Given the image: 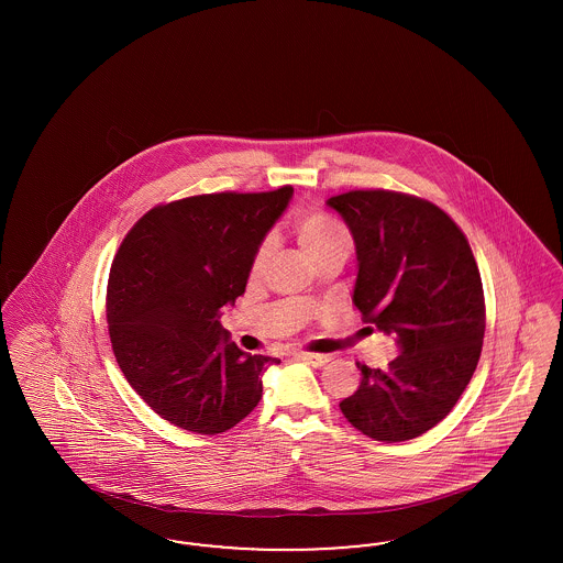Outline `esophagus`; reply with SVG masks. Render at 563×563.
Wrapping results in <instances>:
<instances>
[{"label": "esophagus", "mask_w": 563, "mask_h": 563, "mask_svg": "<svg viewBox=\"0 0 563 563\" xmlns=\"http://www.w3.org/2000/svg\"><path fill=\"white\" fill-rule=\"evenodd\" d=\"M297 361H303L312 367H322L324 363H329V356L327 354H314V352H295L294 354Z\"/></svg>", "instance_id": "34e87169"}]
</instances>
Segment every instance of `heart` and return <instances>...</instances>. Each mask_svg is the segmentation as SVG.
Masks as SVG:
<instances>
[{"instance_id":"b5f03b06","label":"heart","mask_w":563,"mask_h":563,"mask_svg":"<svg viewBox=\"0 0 563 563\" xmlns=\"http://www.w3.org/2000/svg\"><path fill=\"white\" fill-rule=\"evenodd\" d=\"M295 232H297V241L301 244V249L306 251V255L314 262L327 253H333V251H346L350 253V246H352V239H350V232L346 230V225L342 221H338L335 217H331L329 213H317L303 214L297 225H295ZM269 255V241H264L257 251H255V260H253V269H262V266L266 264Z\"/></svg>"}]
</instances>
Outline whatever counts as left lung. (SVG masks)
Segmentation results:
<instances>
[{"mask_svg": "<svg viewBox=\"0 0 563 563\" xmlns=\"http://www.w3.org/2000/svg\"><path fill=\"white\" fill-rule=\"evenodd\" d=\"M327 207L356 246L354 306L401 350L386 369L356 363L361 386L340 409L375 441L416 439L454 409L482 356L485 301L471 244L450 214L399 191L354 189Z\"/></svg>", "mask_w": 563, "mask_h": 563, "instance_id": "obj_1", "label": "left lung"}]
</instances>
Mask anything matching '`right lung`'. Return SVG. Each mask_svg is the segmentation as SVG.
I'll return each instance as SVG.
<instances>
[{
  "label": "right lung",
  "instance_id": "obj_1",
  "mask_svg": "<svg viewBox=\"0 0 563 563\" xmlns=\"http://www.w3.org/2000/svg\"><path fill=\"white\" fill-rule=\"evenodd\" d=\"M294 188L202 194L143 214L109 269L111 349L134 393L179 429L217 434L262 399L280 363L228 340L221 308L246 289L255 251Z\"/></svg>",
  "mask_w": 563,
  "mask_h": 563
}]
</instances>
